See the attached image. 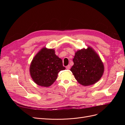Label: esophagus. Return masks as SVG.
I'll return each mask as SVG.
<instances>
[{
  "label": "esophagus",
  "mask_w": 125,
  "mask_h": 125,
  "mask_svg": "<svg viewBox=\"0 0 125 125\" xmlns=\"http://www.w3.org/2000/svg\"><path fill=\"white\" fill-rule=\"evenodd\" d=\"M66 68L67 69H70V66L69 65H67V66L66 67Z\"/></svg>",
  "instance_id": "esophagus-1"
}]
</instances>
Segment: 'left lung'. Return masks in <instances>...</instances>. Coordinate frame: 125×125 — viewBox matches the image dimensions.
<instances>
[{
    "instance_id": "left-lung-1",
    "label": "left lung",
    "mask_w": 125,
    "mask_h": 125,
    "mask_svg": "<svg viewBox=\"0 0 125 125\" xmlns=\"http://www.w3.org/2000/svg\"><path fill=\"white\" fill-rule=\"evenodd\" d=\"M70 71L77 82L83 86L92 85L102 76L104 66L101 58L92 47L77 51Z\"/></svg>"
}]
</instances>
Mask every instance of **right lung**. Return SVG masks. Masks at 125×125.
Segmentation results:
<instances>
[{
    "label": "right lung",
    "instance_id": "1",
    "mask_svg": "<svg viewBox=\"0 0 125 125\" xmlns=\"http://www.w3.org/2000/svg\"><path fill=\"white\" fill-rule=\"evenodd\" d=\"M65 69L62 59L55 54L54 49L43 47L33 58L29 71L35 83L49 87L56 80L59 72Z\"/></svg>",
    "mask_w": 125,
    "mask_h": 125
}]
</instances>
